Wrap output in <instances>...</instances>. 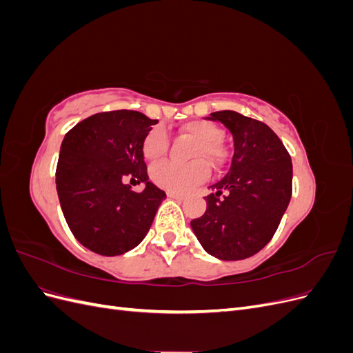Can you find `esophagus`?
<instances>
[{
	"mask_svg": "<svg viewBox=\"0 0 353 353\" xmlns=\"http://www.w3.org/2000/svg\"><path fill=\"white\" fill-rule=\"evenodd\" d=\"M168 197H169V199H174V200H178V201H183V200H185V196H184V194L172 193V191H169V193H168Z\"/></svg>",
	"mask_w": 353,
	"mask_h": 353,
	"instance_id": "esophagus-1",
	"label": "esophagus"
}]
</instances>
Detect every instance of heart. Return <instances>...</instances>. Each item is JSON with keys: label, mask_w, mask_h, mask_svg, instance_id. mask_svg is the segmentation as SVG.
Returning <instances> with one entry per match:
<instances>
[{"label": "heart", "mask_w": 353, "mask_h": 353, "mask_svg": "<svg viewBox=\"0 0 353 353\" xmlns=\"http://www.w3.org/2000/svg\"><path fill=\"white\" fill-rule=\"evenodd\" d=\"M183 132L193 138L196 144L191 150L193 163L178 165L174 162H160L150 169V178L156 185L165 188L172 193H185L205 181L208 176L206 163L218 169L227 160V152L219 144L223 138V132L219 126L209 121H191L183 126ZM168 138L163 130L153 128L144 138L143 154L147 160H154L166 153Z\"/></svg>", "instance_id": "1"}]
</instances>
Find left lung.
I'll list each match as a JSON object with an SVG mask.
<instances>
[{"mask_svg": "<svg viewBox=\"0 0 353 353\" xmlns=\"http://www.w3.org/2000/svg\"><path fill=\"white\" fill-rule=\"evenodd\" d=\"M232 135L227 175L209 187L206 212L191 221L197 240L221 261H241L268 244L292 199L293 166L268 125L237 112L210 113Z\"/></svg>", "mask_w": 353, "mask_h": 353, "instance_id": "left-lung-1", "label": "left lung"}]
</instances>
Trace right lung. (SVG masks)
I'll use <instances>...</instances> for the list:
<instances>
[{
	"label": "right lung",
	"mask_w": 353,
	"mask_h": 353,
	"mask_svg": "<svg viewBox=\"0 0 353 353\" xmlns=\"http://www.w3.org/2000/svg\"><path fill=\"white\" fill-rule=\"evenodd\" d=\"M159 121L134 110L92 114L65 135L56 185L68 225L83 248L119 256L140 244L166 199L147 176L143 143ZM145 183L135 194L124 179Z\"/></svg>",
	"instance_id": "right-lung-1"
}]
</instances>
